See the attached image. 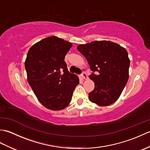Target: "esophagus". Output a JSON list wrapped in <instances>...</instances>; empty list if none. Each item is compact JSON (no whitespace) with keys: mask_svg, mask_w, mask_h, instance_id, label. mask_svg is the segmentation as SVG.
I'll use <instances>...</instances> for the list:
<instances>
[{"mask_svg":"<svg viewBox=\"0 0 150 150\" xmlns=\"http://www.w3.org/2000/svg\"><path fill=\"white\" fill-rule=\"evenodd\" d=\"M81 77H82V79H86L88 78L87 74L85 72H83L81 74Z\"/></svg>","mask_w":150,"mask_h":150,"instance_id":"obj_1","label":"esophagus"}]
</instances>
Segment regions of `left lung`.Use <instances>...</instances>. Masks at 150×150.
<instances>
[{
    "label": "left lung",
    "mask_w": 150,
    "mask_h": 150,
    "mask_svg": "<svg viewBox=\"0 0 150 150\" xmlns=\"http://www.w3.org/2000/svg\"><path fill=\"white\" fill-rule=\"evenodd\" d=\"M77 50L86 60L90 69L98 71L89 76L95 83L89 100L100 106L112 104L119 98L128 82L130 60L124 47L111 41H93L81 44Z\"/></svg>",
    "instance_id": "8db88e82"
}]
</instances>
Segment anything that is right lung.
I'll use <instances>...</instances> for the list:
<instances>
[{"mask_svg": "<svg viewBox=\"0 0 150 150\" xmlns=\"http://www.w3.org/2000/svg\"><path fill=\"white\" fill-rule=\"evenodd\" d=\"M71 46V42L52 36L33 44L28 52V82L38 100L49 110L58 111L68 106L79 83V77L69 73L64 61Z\"/></svg>", "mask_w": 150, "mask_h": 150, "instance_id": "add662e5", "label": "right lung"}]
</instances>
